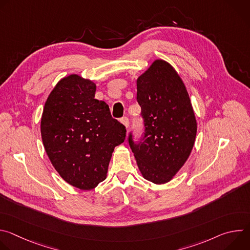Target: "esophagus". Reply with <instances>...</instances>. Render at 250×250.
<instances>
[{"instance_id": "34e87169", "label": "esophagus", "mask_w": 250, "mask_h": 250, "mask_svg": "<svg viewBox=\"0 0 250 250\" xmlns=\"http://www.w3.org/2000/svg\"><path fill=\"white\" fill-rule=\"evenodd\" d=\"M121 123L127 128L128 127V125H129V122H128V119L126 118V117H125V118H123V119H121Z\"/></svg>"}]
</instances>
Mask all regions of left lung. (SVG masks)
Wrapping results in <instances>:
<instances>
[{"instance_id": "left-lung-1", "label": "left lung", "mask_w": 250, "mask_h": 250, "mask_svg": "<svg viewBox=\"0 0 250 250\" xmlns=\"http://www.w3.org/2000/svg\"><path fill=\"white\" fill-rule=\"evenodd\" d=\"M136 100L145 135L128 144L145 179L165 184L177 174L193 149L197 121L187 89L176 70L156 59L136 80Z\"/></svg>"}]
</instances>
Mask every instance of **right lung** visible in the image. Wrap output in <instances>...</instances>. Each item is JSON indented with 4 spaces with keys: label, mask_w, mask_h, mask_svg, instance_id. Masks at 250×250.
<instances>
[{
    "label": "right lung",
    "mask_w": 250,
    "mask_h": 250,
    "mask_svg": "<svg viewBox=\"0 0 250 250\" xmlns=\"http://www.w3.org/2000/svg\"><path fill=\"white\" fill-rule=\"evenodd\" d=\"M96 84L77 74L62 78L49 94L41 131L44 149L68 184L92 190L106 178L112 153L125 139L124 125L95 99Z\"/></svg>",
    "instance_id": "right-lung-1"
}]
</instances>
